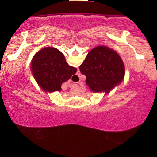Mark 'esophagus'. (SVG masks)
Here are the masks:
<instances>
[{"label": "esophagus", "instance_id": "esophagus-1", "mask_svg": "<svg viewBox=\"0 0 157 157\" xmlns=\"http://www.w3.org/2000/svg\"><path fill=\"white\" fill-rule=\"evenodd\" d=\"M74 81H78V78H79V76L78 75H75V76H74Z\"/></svg>", "mask_w": 157, "mask_h": 157}]
</instances>
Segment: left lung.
Masks as SVG:
<instances>
[{
    "mask_svg": "<svg viewBox=\"0 0 157 157\" xmlns=\"http://www.w3.org/2000/svg\"><path fill=\"white\" fill-rule=\"evenodd\" d=\"M79 68L86 76V84L94 92L110 91L123 80L125 73L121 57L104 46L92 49Z\"/></svg>",
    "mask_w": 157,
    "mask_h": 157,
    "instance_id": "1",
    "label": "left lung"
}]
</instances>
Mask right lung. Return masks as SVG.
<instances>
[{
  "label": "right lung",
  "mask_w": 157,
  "mask_h": 157,
  "mask_svg": "<svg viewBox=\"0 0 157 157\" xmlns=\"http://www.w3.org/2000/svg\"><path fill=\"white\" fill-rule=\"evenodd\" d=\"M31 71L38 85L45 91H61V84L76 74V68L68 66L57 48L47 47L36 53Z\"/></svg>",
  "instance_id": "right-lung-1"
}]
</instances>
